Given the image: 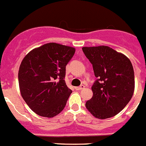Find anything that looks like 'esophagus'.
<instances>
[{
  "label": "esophagus",
  "instance_id": "1",
  "mask_svg": "<svg viewBox=\"0 0 146 146\" xmlns=\"http://www.w3.org/2000/svg\"><path fill=\"white\" fill-rule=\"evenodd\" d=\"M83 88H85V86H84L83 85H80V86H79V87H76L75 90H80L83 89Z\"/></svg>",
  "mask_w": 146,
  "mask_h": 146
}]
</instances>
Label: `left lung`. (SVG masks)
Returning <instances> with one entry per match:
<instances>
[{"mask_svg": "<svg viewBox=\"0 0 146 146\" xmlns=\"http://www.w3.org/2000/svg\"><path fill=\"white\" fill-rule=\"evenodd\" d=\"M85 56L93 64L95 81L93 96L85 104L98 119L110 118L119 113L134 93L135 75L129 58L105 45L83 47Z\"/></svg>", "mask_w": 146, "mask_h": 146, "instance_id": "left-lung-1", "label": "left lung"}]
</instances>
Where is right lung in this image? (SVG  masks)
Instances as JSON below:
<instances>
[{
    "mask_svg": "<svg viewBox=\"0 0 146 146\" xmlns=\"http://www.w3.org/2000/svg\"><path fill=\"white\" fill-rule=\"evenodd\" d=\"M75 52L72 47L50 42L34 49L22 60L18 78L20 92L37 114L53 117L72 93L65 82L66 66Z\"/></svg>",
    "mask_w": 146,
    "mask_h": 146,
    "instance_id": "add662e5",
    "label": "right lung"
}]
</instances>
